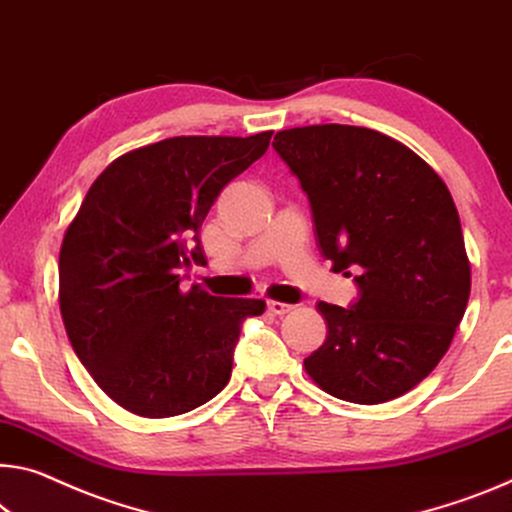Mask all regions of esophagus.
<instances>
[{"label": "esophagus", "instance_id": "1", "mask_svg": "<svg viewBox=\"0 0 512 512\" xmlns=\"http://www.w3.org/2000/svg\"><path fill=\"white\" fill-rule=\"evenodd\" d=\"M291 310H294V305L280 303V300H269V312L275 314V316H285V314H289Z\"/></svg>", "mask_w": 512, "mask_h": 512}]
</instances>
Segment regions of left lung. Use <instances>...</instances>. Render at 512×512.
Masks as SVG:
<instances>
[{"mask_svg":"<svg viewBox=\"0 0 512 512\" xmlns=\"http://www.w3.org/2000/svg\"><path fill=\"white\" fill-rule=\"evenodd\" d=\"M273 148L310 198L321 253L337 273H358L353 310L316 305L328 337L305 358L307 376L342 401L399 399L449 351L472 289L449 189L419 154L376 129H282Z\"/></svg>","mask_w":512,"mask_h":512,"instance_id":"8db88e82","label":"left lung"}]
</instances>
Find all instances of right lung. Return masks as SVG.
Wrapping results in <instances>:
<instances>
[{"label":"right lung","instance_id":"add662e5","mask_svg":"<svg viewBox=\"0 0 512 512\" xmlns=\"http://www.w3.org/2000/svg\"><path fill=\"white\" fill-rule=\"evenodd\" d=\"M273 132L173 136L113 159L63 234L59 305L77 358L139 417L184 415L221 392L257 298L180 289L205 262L200 227L223 186L269 150Z\"/></svg>","mask_w":512,"mask_h":512}]
</instances>
